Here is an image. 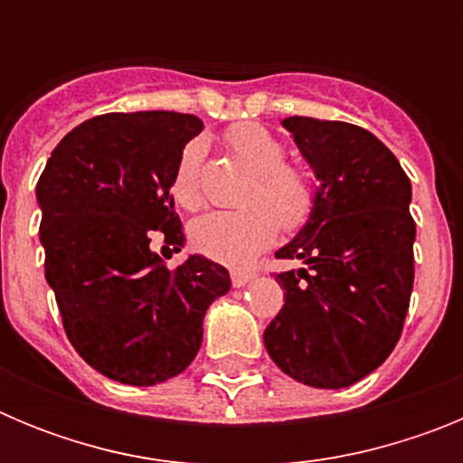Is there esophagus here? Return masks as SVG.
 Returning a JSON list of instances; mask_svg holds the SVG:
<instances>
[{
	"label": "esophagus",
	"instance_id": "obj_1",
	"mask_svg": "<svg viewBox=\"0 0 463 463\" xmlns=\"http://www.w3.org/2000/svg\"><path fill=\"white\" fill-rule=\"evenodd\" d=\"M252 278H255V273L252 271H232V282H234V288H243V285H248Z\"/></svg>",
	"mask_w": 463,
	"mask_h": 463
}]
</instances>
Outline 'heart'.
<instances>
[{
  "label": "heart",
  "mask_w": 463,
  "mask_h": 463,
  "mask_svg": "<svg viewBox=\"0 0 463 463\" xmlns=\"http://www.w3.org/2000/svg\"><path fill=\"white\" fill-rule=\"evenodd\" d=\"M252 181L241 196V211H215L194 220L190 227L192 248L229 267H243L267 250L276 232L297 234L313 218L317 190L304 169L288 165V150L267 127L243 122L232 127L224 137ZM206 143L192 138L175 162L171 192L187 211L203 203L202 166Z\"/></svg>",
  "instance_id": "heart-1"
}]
</instances>
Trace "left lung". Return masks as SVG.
Segmentation results:
<instances>
[{
	"mask_svg": "<svg viewBox=\"0 0 463 463\" xmlns=\"http://www.w3.org/2000/svg\"><path fill=\"white\" fill-rule=\"evenodd\" d=\"M315 171L317 206L278 260L285 306L264 331L278 369L298 383L341 390L366 378L399 343L412 280L411 181L383 141L350 122L282 120Z\"/></svg>",
	"mask_w": 463,
	"mask_h": 463,
	"instance_id": "obj_1",
	"label": "left lung"
}]
</instances>
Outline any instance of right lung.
<instances>
[{
	"instance_id": "add662e5",
	"label": "right lung",
	"mask_w": 463,
	"mask_h": 463,
	"mask_svg": "<svg viewBox=\"0 0 463 463\" xmlns=\"http://www.w3.org/2000/svg\"><path fill=\"white\" fill-rule=\"evenodd\" d=\"M196 116L106 113L57 143L36 183L39 239L76 353L122 384L165 383L202 347L203 315L229 292V271L202 255L166 269L153 236L181 250L171 178Z\"/></svg>"
}]
</instances>
